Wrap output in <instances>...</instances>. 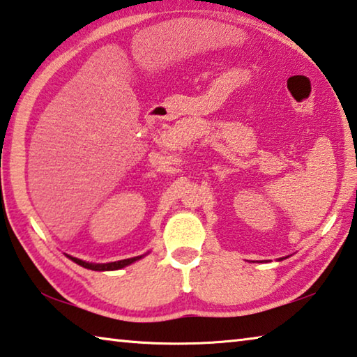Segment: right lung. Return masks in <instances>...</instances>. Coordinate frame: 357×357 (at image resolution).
<instances>
[{
    "label": "right lung",
    "mask_w": 357,
    "mask_h": 357,
    "mask_svg": "<svg viewBox=\"0 0 357 357\" xmlns=\"http://www.w3.org/2000/svg\"><path fill=\"white\" fill-rule=\"evenodd\" d=\"M72 261H75L77 264L83 266V268L86 269H91V271H114V269H121L124 268V266H128L130 263L137 261V259H140L142 257H135V258H128V259H121V261H114V263H105V264H94V263H86L83 261V259H78L74 257H69Z\"/></svg>",
    "instance_id": "1"
}]
</instances>
